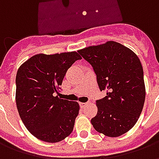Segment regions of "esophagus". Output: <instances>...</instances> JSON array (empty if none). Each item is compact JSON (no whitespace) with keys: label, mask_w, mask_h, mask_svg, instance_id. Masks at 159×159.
<instances>
[{"label":"esophagus","mask_w":159,"mask_h":159,"mask_svg":"<svg viewBox=\"0 0 159 159\" xmlns=\"http://www.w3.org/2000/svg\"><path fill=\"white\" fill-rule=\"evenodd\" d=\"M80 104V107H82V108H83V107H85V106H86L87 104L88 103H83V102H81V103H79Z\"/></svg>","instance_id":"34e87169"}]
</instances>
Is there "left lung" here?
Instances as JSON below:
<instances>
[{
    "label": "left lung",
    "instance_id": "1",
    "mask_svg": "<svg viewBox=\"0 0 159 159\" xmlns=\"http://www.w3.org/2000/svg\"><path fill=\"white\" fill-rule=\"evenodd\" d=\"M77 52L93 67L100 91H107V96L96 100L98 112L91 119L94 129L109 137L125 134L139 119L146 97L138 56L113 41Z\"/></svg>",
    "mask_w": 159,
    "mask_h": 159
}]
</instances>
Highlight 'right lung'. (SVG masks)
I'll use <instances>...</instances> for the list:
<instances>
[{
    "mask_svg": "<svg viewBox=\"0 0 159 159\" xmlns=\"http://www.w3.org/2000/svg\"><path fill=\"white\" fill-rule=\"evenodd\" d=\"M76 52L31 57L18 70L16 105L30 133L41 140L55 143L71 134L79 113L76 101L54 96L67 70L81 59Z\"/></svg>",
    "mask_w": 159,
    "mask_h": 159,
    "instance_id": "add662e5",
    "label": "right lung"
}]
</instances>
